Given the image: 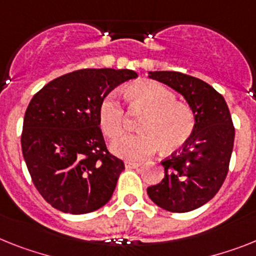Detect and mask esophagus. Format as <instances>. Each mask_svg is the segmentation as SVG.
Here are the masks:
<instances>
[{
  "instance_id": "obj_1",
  "label": "esophagus",
  "mask_w": 256,
  "mask_h": 256,
  "mask_svg": "<svg viewBox=\"0 0 256 256\" xmlns=\"http://www.w3.org/2000/svg\"><path fill=\"white\" fill-rule=\"evenodd\" d=\"M124 165H126V168H132V169H136L140 166V162H135V161H126L124 162Z\"/></svg>"
}]
</instances>
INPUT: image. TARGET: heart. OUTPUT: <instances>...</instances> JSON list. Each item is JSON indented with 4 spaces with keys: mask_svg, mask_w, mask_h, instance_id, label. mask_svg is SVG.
<instances>
[{
    "mask_svg": "<svg viewBox=\"0 0 256 256\" xmlns=\"http://www.w3.org/2000/svg\"><path fill=\"white\" fill-rule=\"evenodd\" d=\"M132 112H142L136 134L126 135L113 144V151L128 160H142L161 146L166 152L181 148L194 132L195 117L188 105L176 102L170 90L156 82H139L126 90ZM100 124L109 139L121 136L126 128V113L113 95L102 100Z\"/></svg>",
    "mask_w": 256,
    "mask_h": 256,
    "instance_id": "heart-1",
    "label": "heart"
}]
</instances>
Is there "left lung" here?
Wrapping results in <instances>:
<instances>
[{
  "mask_svg": "<svg viewBox=\"0 0 256 256\" xmlns=\"http://www.w3.org/2000/svg\"><path fill=\"white\" fill-rule=\"evenodd\" d=\"M148 74L186 98L195 126L184 147L161 161L165 177L147 194L162 210L190 212L211 200L226 178L234 144L230 112L225 98L200 79L177 72Z\"/></svg>",
  "mask_w": 256,
  "mask_h": 256,
  "instance_id": "obj_1",
  "label": "left lung"
}]
</instances>
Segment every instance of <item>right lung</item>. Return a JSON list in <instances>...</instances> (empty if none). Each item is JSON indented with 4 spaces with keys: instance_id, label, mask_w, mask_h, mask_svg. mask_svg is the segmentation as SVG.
<instances>
[{
    "instance_id": "obj_1",
    "label": "right lung",
    "mask_w": 256,
    "mask_h": 256,
    "mask_svg": "<svg viewBox=\"0 0 256 256\" xmlns=\"http://www.w3.org/2000/svg\"><path fill=\"white\" fill-rule=\"evenodd\" d=\"M138 74L83 68L53 79L30 102L22 152L32 182L52 207L94 212L113 195L124 161L106 150L98 110L112 90Z\"/></svg>"
}]
</instances>
